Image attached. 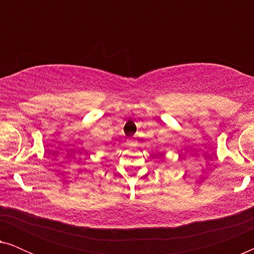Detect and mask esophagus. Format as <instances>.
Here are the masks:
<instances>
[{
	"instance_id": "esophagus-1",
	"label": "esophagus",
	"mask_w": 254,
	"mask_h": 254,
	"mask_svg": "<svg viewBox=\"0 0 254 254\" xmlns=\"http://www.w3.org/2000/svg\"><path fill=\"white\" fill-rule=\"evenodd\" d=\"M127 144L130 145V147H134V145H135V140H134V138H128Z\"/></svg>"
}]
</instances>
